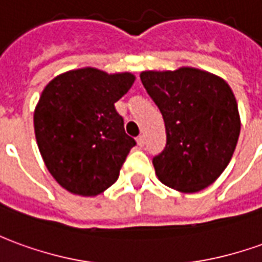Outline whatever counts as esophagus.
Segmentation results:
<instances>
[{
    "mask_svg": "<svg viewBox=\"0 0 262 262\" xmlns=\"http://www.w3.org/2000/svg\"><path fill=\"white\" fill-rule=\"evenodd\" d=\"M136 142H137V144L140 146V147H143V146H144V137L143 136L136 137Z\"/></svg>",
    "mask_w": 262,
    "mask_h": 262,
    "instance_id": "1",
    "label": "esophagus"
}]
</instances>
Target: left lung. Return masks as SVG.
<instances>
[{
	"instance_id": "left-lung-1",
	"label": "left lung",
	"mask_w": 262,
	"mask_h": 262,
	"mask_svg": "<svg viewBox=\"0 0 262 262\" xmlns=\"http://www.w3.org/2000/svg\"><path fill=\"white\" fill-rule=\"evenodd\" d=\"M140 79L166 126V146L153 157L159 180L183 193L210 186L238 142L241 123L231 88L194 68L147 71Z\"/></svg>"
}]
</instances>
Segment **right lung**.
<instances>
[{"instance_id":"1","label":"right lung","mask_w":262,"mask_h":262,"mask_svg":"<svg viewBox=\"0 0 262 262\" xmlns=\"http://www.w3.org/2000/svg\"><path fill=\"white\" fill-rule=\"evenodd\" d=\"M133 82L127 72L83 68L43 89L34 113L36 143L49 173L68 191L96 195L118 180L136 142L126 135L115 103Z\"/></svg>"}]
</instances>
